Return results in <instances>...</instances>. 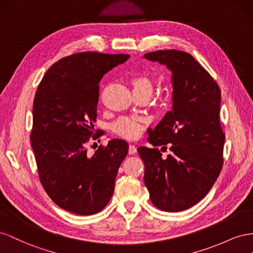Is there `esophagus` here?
I'll use <instances>...</instances> for the list:
<instances>
[{
  "mask_svg": "<svg viewBox=\"0 0 253 253\" xmlns=\"http://www.w3.org/2000/svg\"><path fill=\"white\" fill-rule=\"evenodd\" d=\"M128 153L129 155H134L136 153V147L133 145V144H130V145H129Z\"/></svg>",
  "mask_w": 253,
  "mask_h": 253,
  "instance_id": "obj_1",
  "label": "esophagus"
}]
</instances>
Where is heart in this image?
Here are the masks:
<instances>
[{
	"instance_id": "1",
	"label": "heart",
	"mask_w": 253,
	"mask_h": 253,
	"mask_svg": "<svg viewBox=\"0 0 253 253\" xmlns=\"http://www.w3.org/2000/svg\"><path fill=\"white\" fill-rule=\"evenodd\" d=\"M132 89L145 90L149 93L153 90V83L147 76H136L131 81ZM147 120L139 117H123L114 123L113 131L125 139H135L142 133L143 129L147 125Z\"/></svg>"
}]
</instances>
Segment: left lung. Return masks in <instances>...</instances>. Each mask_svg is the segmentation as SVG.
Returning a JSON list of instances; mask_svg holds the SVG:
<instances>
[{
	"label": "left lung",
	"instance_id": "8db88e82",
	"mask_svg": "<svg viewBox=\"0 0 253 253\" xmlns=\"http://www.w3.org/2000/svg\"><path fill=\"white\" fill-rule=\"evenodd\" d=\"M144 58L165 64L172 74V109L148 131L147 140L154 148H138L145 165L144 182L155 207L180 212L199 203L220 174L225 144L219 121L220 89L185 52L157 50ZM168 143L172 154L163 159L156 146L167 148Z\"/></svg>",
	"mask_w": 253,
	"mask_h": 253
}]
</instances>
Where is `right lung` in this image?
I'll use <instances>...</instances> for the list:
<instances>
[{
    "mask_svg": "<svg viewBox=\"0 0 253 253\" xmlns=\"http://www.w3.org/2000/svg\"><path fill=\"white\" fill-rule=\"evenodd\" d=\"M129 55L83 52L55 62L40 82L33 107L32 147L40 182L54 203L78 215L100 212L109 203L124 140L113 139L88 154L97 117L99 82Z\"/></svg>",
    "mask_w": 253,
    "mask_h": 253,
    "instance_id": "1",
    "label": "right lung"
}]
</instances>
